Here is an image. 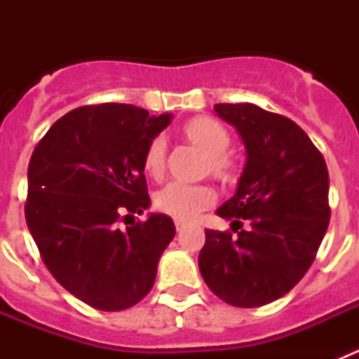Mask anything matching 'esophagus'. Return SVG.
I'll list each match as a JSON object with an SVG mask.
<instances>
[{
  "mask_svg": "<svg viewBox=\"0 0 359 359\" xmlns=\"http://www.w3.org/2000/svg\"><path fill=\"white\" fill-rule=\"evenodd\" d=\"M174 226H176L177 231H183L187 228V223L185 221H180V219H176V221H174Z\"/></svg>",
  "mask_w": 359,
  "mask_h": 359,
  "instance_id": "obj_1",
  "label": "esophagus"
}]
</instances>
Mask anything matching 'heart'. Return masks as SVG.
<instances>
[{
    "label": "heart",
    "mask_w": 359,
    "mask_h": 359,
    "mask_svg": "<svg viewBox=\"0 0 359 359\" xmlns=\"http://www.w3.org/2000/svg\"><path fill=\"white\" fill-rule=\"evenodd\" d=\"M182 136L205 154L203 172L210 174L217 182L230 185L239 176V163L230 152L231 135L223 123L210 116H194L182 126ZM145 174L154 180H160L165 174L167 165V147L161 136H154L147 144L142 158ZM217 199L214 187L183 185V183H169L158 190L154 196V207L163 214L180 221H190L199 212L207 210Z\"/></svg>",
    "instance_id": "heart-1"
}]
</instances>
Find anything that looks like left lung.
Here are the masks:
<instances>
[{
    "instance_id": "left-lung-1",
    "label": "left lung",
    "mask_w": 359,
    "mask_h": 359,
    "mask_svg": "<svg viewBox=\"0 0 359 359\" xmlns=\"http://www.w3.org/2000/svg\"><path fill=\"white\" fill-rule=\"evenodd\" d=\"M248 152L236 196L217 214L231 231L205 230L199 271L236 307H261L297 286L327 231L329 172L300 126L253 104H215ZM247 226L244 227L243 224Z\"/></svg>"
}]
</instances>
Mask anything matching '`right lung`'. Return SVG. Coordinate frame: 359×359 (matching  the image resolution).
Masks as SVG:
<instances>
[{"label": "right lung", "mask_w": 359, "mask_h": 359, "mask_svg": "<svg viewBox=\"0 0 359 359\" xmlns=\"http://www.w3.org/2000/svg\"><path fill=\"white\" fill-rule=\"evenodd\" d=\"M169 123L167 113L149 116L131 104L82 106L57 120L32 152L28 230L53 278L95 309L140 302L176 233L165 214L118 228L120 218L151 205L142 158Z\"/></svg>", "instance_id": "right-lung-1"}]
</instances>
